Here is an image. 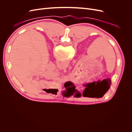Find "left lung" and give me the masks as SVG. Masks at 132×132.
<instances>
[{
  "mask_svg": "<svg viewBox=\"0 0 132 132\" xmlns=\"http://www.w3.org/2000/svg\"><path fill=\"white\" fill-rule=\"evenodd\" d=\"M85 86H86V88H85V90L84 91L83 93H82L83 96L91 97V96H90V95H91V94H90L91 93H89V92L90 93V91H90L91 89H90V86H89V84H87V85H86ZM110 87V84H108L106 87H105V88H103L102 91V95H104L106 93V92L109 90ZM89 94L90 95H89Z\"/></svg>",
  "mask_w": 132,
  "mask_h": 132,
  "instance_id": "obj_1",
  "label": "left lung"
}]
</instances>
